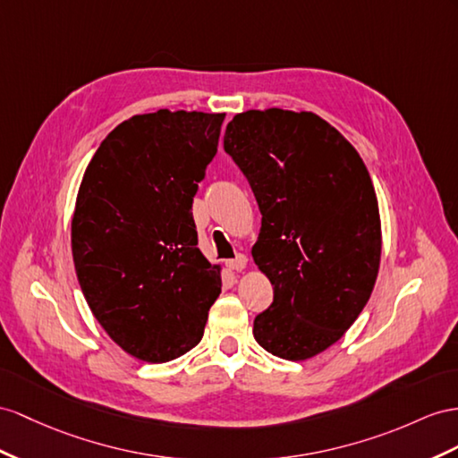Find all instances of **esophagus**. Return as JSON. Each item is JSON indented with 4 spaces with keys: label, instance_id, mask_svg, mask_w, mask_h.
Returning <instances> with one entry per match:
<instances>
[{
    "label": "esophagus",
    "instance_id": "esophagus-1",
    "mask_svg": "<svg viewBox=\"0 0 458 458\" xmlns=\"http://www.w3.org/2000/svg\"><path fill=\"white\" fill-rule=\"evenodd\" d=\"M228 268H230V271H236V273H242L243 271V268L245 267H248V257H245V255H242V253H238L236 257H233V259H230L228 263Z\"/></svg>",
    "mask_w": 458,
    "mask_h": 458
}]
</instances>
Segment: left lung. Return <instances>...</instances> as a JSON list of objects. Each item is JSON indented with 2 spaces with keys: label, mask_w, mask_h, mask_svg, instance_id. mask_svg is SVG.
<instances>
[{
  "label": "left lung",
  "mask_w": 458,
  "mask_h": 458,
  "mask_svg": "<svg viewBox=\"0 0 458 458\" xmlns=\"http://www.w3.org/2000/svg\"><path fill=\"white\" fill-rule=\"evenodd\" d=\"M225 150L261 210L251 255L275 300L253 321L273 356L321 354L358 319L381 261V218L358 150L313 112L248 110L226 125Z\"/></svg>",
  "instance_id": "1"
}]
</instances>
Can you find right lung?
I'll list each match as a JSON object with an SVG mask.
<instances>
[{"label": "right lung", "mask_w": 458, "mask_h": 458, "mask_svg": "<svg viewBox=\"0 0 458 458\" xmlns=\"http://www.w3.org/2000/svg\"><path fill=\"white\" fill-rule=\"evenodd\" d=\"M226 114H139L102 140L72 220L75 273L112 341L162 363L201 343L220 294V265L197 248V183Z\"/></svg>", "instance_id": "obj_1"}]
</instances>
